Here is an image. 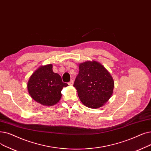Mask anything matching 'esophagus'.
Segmentation results:
<instances>
[{
	"label": "esophagus",
	"mask_w": 151,
	"mask_h": 151,
	"mask_svg": "<svg viewBox=\"0 0 151 151\" xmlns=\"http://www.w3.org/2000/svg\"><path fill=\"white\" fill-rule=\"evenodd\" d=\"M73 83H74V81H73V80H71V81L68 83V84L70 85V86H72V85L73 84Z\"/></svg>",
	"instance_id": "esophagus-1"
}]
</instances>
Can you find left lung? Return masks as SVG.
Here are the masks:
<instances>
[{"label": "left lung", "instance_id": "left-lung-1", "mask_svg": "<svg viewBox=\"0 0 151 151\" xmlns=\"http://www.w3.org/2000/svg\"><path fill=\"white\" fill-rule=\"evenodd\" d=\"M73 86L84 106L97 109L103 106L112 96L114 81L102 65L96 61H88L80 64L79 73Z\"/></svg>", "mask_w": 151, "mask_h": 151}]
</instances>
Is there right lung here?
Here are the masks:
<instances>
[{"label":"right lung","mask_w":151,"mask_h":151,"mask_svg":"<svg viewBox=\"0 0 151 151\" xmlns=\"http://www.w3.org/2000/svg\"><path fill=\"white\" fill-rule=\"evenodd\" d=\"M68 84L62 82L61 76L52 70V65L41 66L30 76L27 84L28 93L37 102L52 106L61 99V91Z\"/></svg>","instance_id":"1"}]
</instances>
